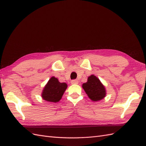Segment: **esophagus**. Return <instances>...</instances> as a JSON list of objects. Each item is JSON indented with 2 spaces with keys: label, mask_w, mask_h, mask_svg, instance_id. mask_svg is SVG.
<instances>
[{
  "label": "esophagus",
  "mask_w": 146,
  "mask_h": 146,
  "mask_svg": "<svg viewBox=\"0 0 146 146\" xmlns=\"http://www.w3.org/2000/svg\"><path fill=\"white\" fill-rule=\"evenodd\" d=\"M78 83H79V81L76 79H74L71 80V84H77Z\"/></svg>",
  "instance_id": "34e87169"
}]
</instances>
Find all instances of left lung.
Segmentation results:
<instances>
[{
	"label": "left lung",
	"instance_id": "left-lung-1",
	"mask_svg": "<svg viewBox=\"0 0 146 146\" xmlns=\"http://www.w3.org/2000/svg\"><path fill=\"white\" fill-rule=\"evenodd\" d=\"M82 87L88 97L94 102L100 100L105 97V87L102 84L100 80L94 75L88 77L87 82L83 84Z\"/></svg>",
	"mask_w": 146,
	"mask_h": 146
}]
</instances>
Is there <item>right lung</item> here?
Masks as SVG:
<instances>
[{"instance_id":"add662e5","label":"right lung","mask_w":146,"mask_h":146,"mask_svg":"<svg viewBox=\"0 0 146 146\" xmlns=\"http://www.w3.org/2000/svg\"><path fill=\"white\" fill-rule=\"evenodd\" d=\"M67 87L66 83L59 82L57 78L52 77L44 88L42 97L49 102H58L61 99Z\"/></svg>"}]
</instances>
